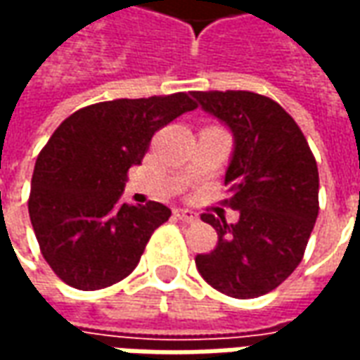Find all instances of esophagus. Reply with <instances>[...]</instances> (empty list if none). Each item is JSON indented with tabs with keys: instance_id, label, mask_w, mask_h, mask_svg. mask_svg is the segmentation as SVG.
<instances>
[{
	"instance_id": "1",
	"label": "esophagus",
	"mask_w": 360,
	"mask_h": 360,
	"mask_svg": "<svg viewBox=\"0 0 360 360\" xmlns=\"http://www.w3.org/2000/svg\"><path fill=\"white\" fill-rule=\"evenodd\" d=\"M175 216L179 219H183V221H187V224H193V221H196V214L193 210H175Z\"/></svg>"
}]
</instances>
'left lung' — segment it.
<instances>
[{"label":"left lung","instance_id":"8db88e82","mask_svg":"<svg viewBox=\"0 0 360 360\" xmlns=\"http://www.w3.org/2000/svg\"><path fill=\"white\" fill-rule=\"evenodd\" d=\"M196 103L233 134L226 172L239 212L235 224L202 214L218 245L195 258L219 293L255 299L285 281L301 262L318 218V167L309 142L279 103L247 90L193 92Z\"/></svg>","mask_w":360,"mask_h":360}]
</instances>
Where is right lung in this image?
<instances>
[{
  "label": "right lung",
  "instance_id": "1",
  "mask_svg": "<svg viewBox=\"0 0 360 360\" xmlns=\"http://www.w3.org/2000/svg\"><path fill=\"white\" fill-rule=\"evenodd\" d=\"M196 105L185 92L110 100L75 111L36 160L28 214L46 262L67 285L94 291L136 268L150 235L169 219L160 202H121L127 172L156 131Z\"/></svg>",
  "mask_w": 360,
  "mask_h": 360
}]
</instances>
